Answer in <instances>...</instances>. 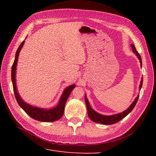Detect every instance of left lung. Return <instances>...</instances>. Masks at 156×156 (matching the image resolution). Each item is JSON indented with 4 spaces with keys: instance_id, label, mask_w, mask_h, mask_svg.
I'll return each mask as SVG.
<instances>
[{
    "instance_id": "obj_1",
    "label": "left lung",
    "mask_w": 156,
    "mask_h": 156,
    "mask_svg": "<svg viewBox=\"0 0 156 156\" xmlns=\"http://www.w3.org/2000/svg\"><path fill=\"white\" fill-rule=\"evenodd\" d=\"M131 47L132 48L133 52L139 58V60L140 61V66H142V59H141L140 56L138 52L136 51L135 45L132 44H131ZM143 81V78L142 77V79H141V81H140V85H139V90L141 89V87H142ZM139 97V95L137 96V97L135 99V100L130 105V106L124 111L120 112V113H118V114H115V115H109V116L101 115V114H100V113H98L96 111H94L93 108H92L90 105L89 101L88 100L86 95L84 96V100H85V103H86L87 107L88 115L90 118V119L94 122H96V123H100V124H102L104 125H111V124H115V123H116V122H119L122 119H124V117H126L130 112H131V111L133 110V108L135 107L136 102H137V101H138Z\"/></svg>"
}]
</instances>
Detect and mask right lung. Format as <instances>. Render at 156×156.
Masks as SVG:
<instances>
[{
    "label": "right lung",
    "instance_id": "add662e5",
    "mask_svg": "<svg viewBox=\"0 0 156 156\" xmlns=\"http://www.w3.org/2000/svg\"><path fill=\"white\" fill-rule=\"evenodd\" d=\"M25 44V41H23L19 47V48L17 50L16 53V57L14 60L13 64L12 65V81L13 84V88L14 94H15V97L16 98V100L18 103L19 105H20L23 111L27 113L28 115H29L33 119L38 120L40 122H55L61 119L62 116L64 111V107L68 99L69 94L73 90V89L76 87L75 84L69 85L66 88L60 96L59 101L56 106L51 108H40L38 107L31 105L29 103H26L24 100H23L19 94L18 90L17 89L16 85V67L17 64L19 54L20 53V51L21 50L23 45Z\"/></svg>",
    "mask_w": 156,
    "mask_h": 156
}]
</instances>
